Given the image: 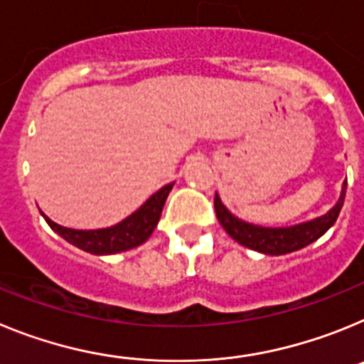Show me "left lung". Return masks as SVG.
I'll return each mask as SVG.
<instances>
[{"instance_id": "left-lung-1", "label": "left lung", "mask_w": 364, "mask_h": 364, "mask_svg": "<svg viewBox=\"0 0 364 364\" xmlns=\"http://www.w3.org/2000/svg\"><path fill=\"white\" fill-rule=\"evenodd\" d=\"M345 195L346 182L343 184L339 202L326 215L291 228H262L239 220L224 208L217 193H215V213H217L218 222L226 230V233L239 244L250 247V250H255V252L266 253V255H284V253L295 252V250L308 246V244L319 239L321 235L326 233L339 217V211L343 208V202H345Z\"/></svg>"}]
</instances>
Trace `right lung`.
Segmentation results:
<instances>
[{
    "mask_svg": "<svg viewBox=\"0 0 364 364\" xmlns=\"http://www.w3.org/2000/svg\"><path fill=\"white\" fill-rule=\"evenodd\" d=\"M173 184L164 186L140 210L134 211L133 215H129L117 226L104 228V230H70V228H63L53 222L43 213L41 215L47 220V224L73 246L80 247L87 253H95V255H109V253L125 252V250L140 246V244L149 239L153 230L159 224L162 208L166 204V198Z\"/></svg>",
    "mask_w": 364,
    "mask_h": 364,
    "instance_id": "1",
    "label": "right lung"
}]
</instances>
